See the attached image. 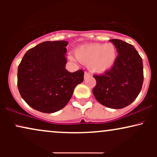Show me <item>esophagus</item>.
<instances>
[{"instance_id": "obj_1", "label": "esophagus", "mask_w": 157, "mask_h": 157, "mask_svg": "<svg viewBox=\"0 0 157 157\" xmlns=\"http://www.w3.org/2000/svg\"><path fill=\"white\" fill-rule=\"evenodd\" d=\"M89 76H90L89 73H88V72H85V74H84V78H85V79L88 78V77H89Z\"/></svg>"}]
</instances>
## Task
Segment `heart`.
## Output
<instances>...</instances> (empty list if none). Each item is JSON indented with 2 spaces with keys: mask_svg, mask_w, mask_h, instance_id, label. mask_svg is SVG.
Listing matches in <instances>:
<instances>
[{
  "mask_svg": "<svg viewBox=\"0 0 157 157\" xmlns=\"http://www.w3.org/2000/svg\"><path fill=\"white\" fill-rule=\"evenodd\" d=\"M75 55L80 62L89 64L91 71L103 73L114 64L117 51L112 44H91L77 48Z\"/></svg>",
  "mask_w": 157,
  "mask_h": 157,
  "instance_id": "heart-1",
  "label": "heart"
}]
</instances>
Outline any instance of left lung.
<instances>
[{"mask_svg": "<svg viewBox=\"0 0 157 157\" xmlns=\"http://www.w3.org/2000/svg\"><path fill=\"white\" fill-rule=\"evenodd\" d=\"M118 55L114 64L102 75H94L97 84L92 90L96 100L111 109H122L136 100L143 83L142 57L134 46L121 40H110Z\"/></svg>", "mask_w": 157, "mask_h": 157, "instance_id": "left-lung-1", "label": "left lung"}]
</instances>
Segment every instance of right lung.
I'll return each mask as SVG.
<instances>
[{
    "label": "right lung",
    "instance_id": "1",
    "mask_svg": "<svg viewBox=\"0 0 157 157\" xmlns=\"http://www.w3.org/2000/svg\"><path fill=\"white\" fill-rule=\"evenodd\" d=\"M68 44L45 41L23 56L17 69V88L32 109L44 113L60 111L67 105L75 88L83 81L82 70L71 73L65 68Z\"/></svg>",
    "mask_w": 157,
    "mask_h": 157
}]
</instances>
